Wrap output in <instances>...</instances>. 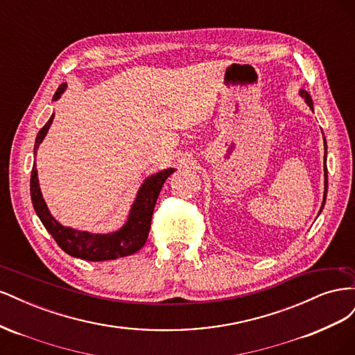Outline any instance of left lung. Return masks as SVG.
I'll return each instance as SVG.
<instances>
[{
	"label": "left lung",
	"mask_w": 355,
	"mask_h": 355,
	"mask_svg": "<svg viewBox=\"0 0 355 355\" xmlns=\"http://www.w3.org/2000/svg\"><path fill=\"white\" fill-rule=\"evenodd\" d=\"M300 96H302V98H305L306 103L309 105V108L313 110V101H311V96H309L305 90H300ZM326 148H327V145H326V139H324V149H326ZM326 154H327V151H326ZM326 197H327V164H326V155H324V197H323V204H321L320 213H321V210H323V207H324Z\"/></svg>",
	"instance_id": "8db88e82"
}]
</instances>
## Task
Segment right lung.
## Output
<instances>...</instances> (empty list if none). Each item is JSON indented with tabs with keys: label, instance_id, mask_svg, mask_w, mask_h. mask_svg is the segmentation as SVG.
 Returning <instances> with one entry per match:
<instances>
[{
	"label": "right lung",
	"instance_id": "1",
	"mask_svg": "<svg viewBox=\"0 0 355 355\" xmlns=\"http://www.w3.org/2000/svg\"><path fill=\"white\" fill-rule=\"evenodd\" d=\"M65 87L67 84L60 85L55 96H53V101H58L60 98V94L65 92ZM53 118H55V114L50 116V120L37 135L34 146L35 155L40 144L47 135L49 127L53 123ZM173 171L175 168L163 170L159 171V173L148 178L144 182V185L137 192V197L133 202L125 225L121 230H118L112 234H90L67 228L60 225L51 216L46 206V201L42 200L35 164L32 167L31 173V200L32 204H34V209L38 214L40 220L51 234V237L55 239V241L63 252H67L73 257H80V259L90 262L111 261L118 259V257L133 254L142 249L144 244L146 243L149 228H151V219L159 191L163 188L167 178L173 173Z\"/></svg>",
	"mask_w": 355,
	"mask_h": 355
}]
</instances>
